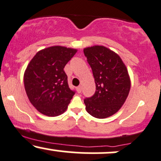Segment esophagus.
<instances>
[{"instance_id": "esophagus-1", "label": "esophagus", "mask_w": 161, "mask_h": 161, "mask_svg": "<svg viewBox=\"0 0 161 161\" xmlns=\"http://www.w3.org/2000/svg\"><path fill=\"white\" fill-rule=\"evenodd\" d=\"M76 91L78 93H81V92H82V86H78L76 88Z\"/></svg>"}]
</instances>
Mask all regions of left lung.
Returning <instances> with one entry per match:
<instances>
[{"mask_svg": "<svg viewBox=\"0 0 161 161\" xmlns=\"http://www.w3.org/2000/svg\"><path fill=\"white\" fill-rule=\"evenodd\" d=\"M91 66L96 91L84 100L87 112L97 119H104L119 110L128 97L131 80L128 69L120 57L103 45L84 48Z\"/></svg>", "mask_w": 161, "mask_h": 161, "instance_id": "8db88e82", "label": "left lung"}]
</instances>
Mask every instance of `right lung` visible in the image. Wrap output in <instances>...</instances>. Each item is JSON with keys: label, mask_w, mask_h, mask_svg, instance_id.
Returning a JSON list of instances; mask_svg holds the SVG:
<instances>
[{"label": "right lung", "mask_w": 161, "mask_h": 161, "mask_svg": "<svg viewBox=\"0 0 161 161\" xmlns=\"http://www.w3.org/2000/svg\"><path fill=\"white\" fill-rule=\"evenodd\" d=\"M77 49L51 46L38 51L24 73V86L29 101L41 114H64L75 92L68 85L64 68Z\"/></svg>", "instance_id": "right-lung-1"}]
</instances>
